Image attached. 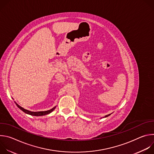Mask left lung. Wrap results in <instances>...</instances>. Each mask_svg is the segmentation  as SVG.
<instances>
[{
    "mask_svg": "<svg viewBox=\"0 0 154 154\" xmlns=\"http://www.w3.org/2000/svg\"><path fill=\"white\" fill-rule=\"evenodd\" d=\"M109 115H110V114H109V115H106V116H105V117H107V116H109Z\"/></svg>",
    "mask_w": 154,
    "mask_h": 154,
    "instance_id": "8db88e82",
    "label": "left lung"
}]
</instances>
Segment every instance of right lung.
<instances>
[{
    "label": "right lung",
    "mask_w": 154,
    "mask_h": 154,
    "mask_svg": "<svg viewBox=\"0 0 154 154\" xmlns=\"http://www.w3.org/2000/svg\"><path fill=\"white\" fill-rule=\"evenodd\" d=\"M16 105L18 106V108H19L22 111H23L24 113H27L29 115H32V116H44V115H48V114H49L51 113L52 112H53L54 110V109L55 108V107H54L53 108H52L51 109H49V110H48V111H45V112H30L29 110H27V109H26L24 108H23V107H21L20 106H19L18 104H17L16 103Z\"/></svg>",
    "instance_id": "obj_1"
}]
</instances>
